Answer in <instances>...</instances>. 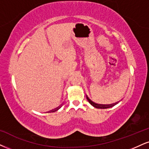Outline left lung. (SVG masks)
I'll list each match as a JSON object with an SVG mask.
<instances>
[{
	"instance_id": "1",
	"label": "left lung",
	"mask_w": 149,
	"mask_h": 149,
	"mask_svg": "<svg viewBox=\"0 0 149 149\" xmlns=\"http://www.w3.org/2000/svg\"><path fill=\"white\" fill-rule=\"evenodd\" d=\"M86 98H87L88 101V102L90 104H91L92 106H94L95 108H102V109H104V108H110V107H112V105H109V106H102V105H98L97 104H95L93 102V101H91L88 97H87V95H86Z\"/></svg>"
}]
</instances>
